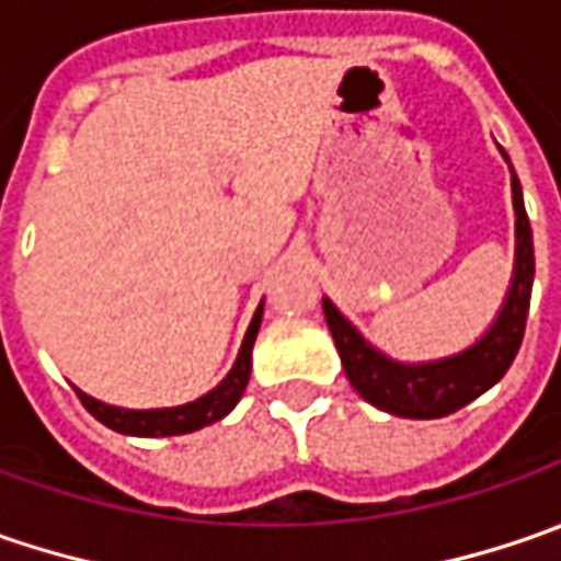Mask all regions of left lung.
<instances>
[{"instance_id":"left-lung-1","label":"left lung","mask_w":561,"mask_h":561,"mask_svg":"<svg viewBox=\"0 0 561 561\" xmlns=\"http://www.w3.org/2000/svg\"><path fill=\"white\" fill-rule=\"evenodd\" d=\"M512 201H515V232H518V251H515V279L508 288V298L502 305L500 320L490 332L477 342L474 348L436 360V364H396L377 348H370L354 327L323 301L329 332L335 339V348L342 357L345 377L357 389L360 399L377 404L379 411L414 417V421H433L446 417L451 411L474 402L490 386H496L505 370L512 367L515 354L522 348L527 307H530V285H534V241H530V222L524 213L522 184L512 175Z\"/></svg>"}]
</instances>
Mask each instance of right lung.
Instances as JSON below:
<instances>
[{"label": "right lung", "mask_w": 561, "mask_h": 561, "mask_svg": "<svg viewBox=\"0 0 561 561\" xmlns=\"http://www.w3.org/2000/svg\"><path fill=\"white\" fill-rule=\"evenodd\" d=\"M260 317H263V305L256 307L254 320L248 327V335L241 342V352H238V360L229 370V377L222 379L213 392L201 396L197 402L182 404V408H162V411H122V408H112V404L90 399L81 389H78V399H81V404L100 424H106L115 433H128V436H179V433H194L201 426L226 417L238 404V399H241V392H244V386L251 379V352H254Z\"/></svg>", "instance_id": "add662e5"}]
</instances>
